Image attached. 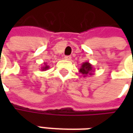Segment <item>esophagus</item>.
Returning a JSON list of instances; mask_svg holds the SVG:
<instances>
[{"instance_id": "34e87169", "label": "esophagus", "mask_w": 133, "mask_h": 133, "mask_svg": "<svg viewBox=\"0 0 133 133\" xmlns=\"http://www.w3.org/2000/svg\"><path fill=\"white\" fill-rule=\"evenodd\" d=\"M71 58H72L71 56H64V59L66 61H69V60H71Z\"/></svg>"}]
</instances>
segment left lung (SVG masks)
Listing matches in <instances>:
<instances>
[{
	"label": "left lung",
	"instance_id": "8db88e82",
	"mask_svg": "<svg viewBox=\"0 0 133 133\" xmlns=\"http://www.w3.org/2000/svg\"><path fill=\"white\" fill-rule=\"evenodd\" d=\"M94 69L92 67V65L89 62H84L81 64V66L79 69V72L81 74L84 75V77L87 75H93Z\"/></svg>",
	"mask_w": 133,
	"mask_h": 133
}]
</instances>
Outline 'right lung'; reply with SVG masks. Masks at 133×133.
<instances>
[{
	"label": "right lung",
	"instance_id": "obj_1",
	"mask_svg": "<svg viewBox=\"0 0 133 133\" xmlns=\"http://www.w3.org/2000/svg\"><path fill=\"white\" fill-rule=\"evenodd\" d=\"M49 66H48V65L46 64V63H44V66H41V69L42 71H46V70L49 69Z\"/></svg>",
	"mask_w": 133,
	"mask_h": 133
}]
</instances>
